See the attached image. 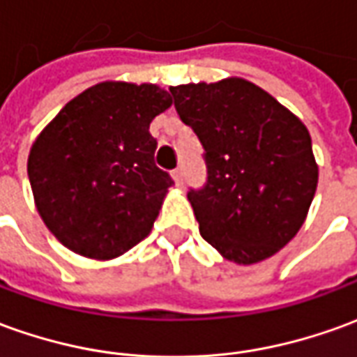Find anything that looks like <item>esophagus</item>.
<instances>
[{"mask_svg": "<svg viewBox=\"0 0 357 357\" xmlns=\"http://www.w3.org/2000/svg\"><path fill=\"white\" fill-rule=\"evenodd\" d=\"M171 176H173V181L176 186H181V184H183V171H181V169H174L173 173H171Z\"/></svg>", "mask_w": 357, "mask_h": 357, "instance_id": "34e87169", "label": "esophagus"}]
</instances>
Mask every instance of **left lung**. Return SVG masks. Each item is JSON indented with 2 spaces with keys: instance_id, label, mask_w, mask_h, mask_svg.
<instances>
[{
  "instance_id": "obj_1",
  "label": "left lung",
  "mask_w": 357,
  "mask_h": 357,
  "mask_svg": "<svg viewBox=\"0 0 357 357\" xmlns=\"http://www.w3.org/2000/svg\"><path fill=\"white\" fill-rule=\"evenodd\" d=\"M171 93L206 149L208 183L188 192L202 237L243 266L274 257L301 229L319 183L307 126L243 77Z\"/></svg>"
}]
</instances>
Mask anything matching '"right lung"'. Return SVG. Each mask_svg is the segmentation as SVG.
<instances>
[{
  "label": "right lung",
  "mask_w": 357,
  "mask_h": 357,
  "mask_svg": "<svg viewBox=\"0 0 357 357\" xmlns=\"http://www.w3.org/2000/svg\"><path fill=\"white\" fill-rule=\"evenodd\" d=\"M171 105L155 83L102 81L36 136L26 161L34 206L63 247L112 260L149 235L173 184L153 161L149 124Z\"/></svg>",
  "instance_id": "right-lung-1"
}]
</instances>
